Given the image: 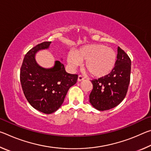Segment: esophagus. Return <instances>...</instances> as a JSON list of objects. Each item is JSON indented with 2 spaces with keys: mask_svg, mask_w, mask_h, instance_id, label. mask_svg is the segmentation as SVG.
Instances as JSON below:
<instances>
[{
  "mask_svg": "<svg viewBox=\"0 0 151 151\" xmlns=\"http://www.w3.org/2000/svg\"><path fill=\"white\" fill-rule=\"evenodd\" d=\"M84 77L83 76H81V75H78V82H81V81H83L84 80Z\"/></svg>",
  "mask_w": 151,
  "mask_h": 151,
  "instance_id": "esophagus-1",
  "label": "esophagus"
}]
</instances>
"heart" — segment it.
Wrapping results in <instances>:
<instances>
[{
	"mask_svg": "<svg viewBox=\"0 0 151 151\" xmlns=\"http://www.w3.org/2000/svg\"><path fill=\"white\" fill-rule=\"evenodd\" d=\"M81 60H85V68L92 75L102 78L114 69L116 56L111 48L99 44L86 45L68 52L67 61L72 68L78 67Z\"/></svg>",
	"mask_w": 151,
	"mask_h": 151,
	"instance_id": "b5f03b06",
	"label": "heart"
}]
</instances>
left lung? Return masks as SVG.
<instances>
[{"label":"left lung","instance_id":"left-lung-1","mask_svg":"<svg viewBox=\"0 0 151 151\" xmlns=\"http://www.w3.org/2000/svg\"><path fill=\"white\" fill-rule=\"evenodd\" d=\"M115 66L109 75L92 81L93 88L89 102L98 111L111 109L123 101L128 91L131 76V61L126 52L117 48Z\"/></svg>","mask_w":151,"mask_h":151}]
</instances>
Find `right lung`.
Wrapping results in <instances>:
<instances>
[{"label": "right lung", "mask_w": 151, "mask_h": 151, "mask_svg": "<svg viewBox=\"0 0 151 151\" xmlns=\"http://www.w3.org/2000/svg\"><path fill=\"white\" fill-rule=\"evenodd\" d=\"M51 42H43L27 53L20 69V83L24 96L33 108L45 114L57 111L62 105L66 94L76 83L77 75L66 72L60 61L52 67L40 66L35 59L40 50L49 48Z\"/></svg>", "instance_id": "right-lung-1"}]
</instances>
